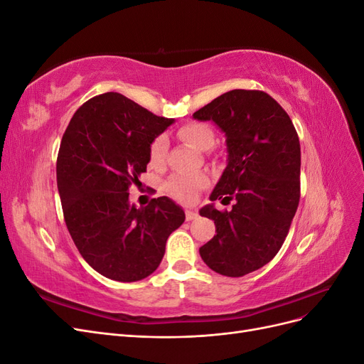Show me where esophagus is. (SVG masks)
Listing matches in <instances>:
<instances>
[{
    "instance_id": "1",
    "label": "esophagus",
    "mask_w": 364,
    "mask_h": 364,
    "mask_svg": "<svg viewBox=\"0 0 364 364\" xmlns=\"http://www.w3.org/2000/svg\"><path fill=\"white\" fill-rule=\"evenodd\" d=\"M185 217H186V220H194L196 217H197V214L193 211V209H186V213H185Z\"/></svg>"
}]
</instances>
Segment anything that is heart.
<instances>
[{
  "mask_svg": "<svg viewBox=\"0 0 364 364\" xmlns=\"http://www.w3.org/2000/svg\"><path fill=\"white\" fill-rule=\"evenodd\" d=\"M181 138L188 144L199 150L206 151L214 146V132L213 129L203 123H188L181 127ZM167 151V136H158L151 142L150 147V159L151 162H161ZM206 183L205 176L193 174V176H174L167 182V191L179 200H190L194 193Z\"/></svg>",
  "mask_w": 364,
  "mask_h": 364,
  "instance_id": "1",
  "label": "heart"
}]
</instances>
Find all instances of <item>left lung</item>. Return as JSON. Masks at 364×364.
<instances>
[{"label": "left lung", "instance_id": "8db88e82", "mask_svg": "<svg viewBox=\"0 0 364 364\" xmlns=\"http://www.w3.org/2000/svg\"><path fill=\"white\" fill-rule=\"evenodd\" d=\"M213 121L226 138V167L200 215L215 235L199 252L209 269L240 278L279 252L299 205L301 144L287 112L262 91L225 92L193 114ZM214 200H235L220 213Z\"/></svg>", "mask_w": 364, "mask_h": 364}]
</instances>
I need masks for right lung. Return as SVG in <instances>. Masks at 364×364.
Wrapping results in <instances>:
<instances>
[{"label":"right lung","mask_w":364,"mask_h":364,"mask_svg":"<svg viewBox=\"0 0 364 364\" xmlns=\"http://www.w3.org/2000/svg\"><path fill=\"white\" fill-rule=\"evenodd\" d=\"M173 123L105 92L77 109L65 130L56 165L65 223L83 259L109 279L147 278L185 222L183 209L165 196L146 208L129 200V186L150 162L151 142Z\"/></svg>","instance_id":"right-lung-1"}]
</instances>
